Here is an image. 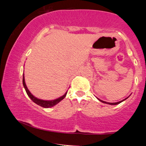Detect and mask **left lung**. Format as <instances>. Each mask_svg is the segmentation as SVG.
<instances>
[{"mask_svg": "<svg viewBox=\"0 0 146 146\" xmlns=\"http://www.w3.org/2000/svg\"><path fill=\"white\" fill-rule=\"evenodd\" d=\"M98 100H100V102H103V103H106V104H109V105H118V104L121 103V102H123V100H125H125H121V101H119V102H105V101H102V100H100V99H98Z\"/></svg>", "mask_w": 146, "mask_h": 146, "instance_id": "left-lung-1", "label": "left lung"}]
</instances>
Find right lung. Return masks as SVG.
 <instances>
[{
	"label": "right lung",
	"mask_w": 146,
	"mask_h": 146,
	"mask_svg": "<svg viewBox=\"0 0 146 146\" xmlns=\"http://www.w3.org/2000/svg\"><path fill=\"white\" fill-rule=\"evenodd\" d=\"M23 86L24 88H25V91H26L27 94H28V96L29 97H30V98L32 100H33V102H35V103H36V105H39V106L42 107H44V108H49V107H53L54 105H57V103H59L61 100H63L64 98L66 97V94L67 92L63 96L59 98L56 99V100H40V99H38L36 98H35L34 96H33L31 94V93L29 91V90L28 89V88H27L26 86V84H25V79H24V75H23Z\"/></svg>",
	"instance_id": "right-lung-1"
}]
</instances>
